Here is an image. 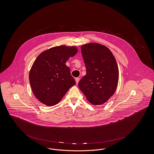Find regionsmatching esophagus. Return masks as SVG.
I'll use <instances>...</instances> for the list:
<instances>
[{
  "mask_svg": "<svg viewBox=\"0 0 154 154\" xmlns=\"http://www.w3.org/2000/svg\"><path fill=\"white\" fill-rule=\"evenodd\" d=\"M79 80H80V78H76L75 79V81H76V84H78V82L79 81Z\"/></svg>",
  "mask_w": 154,
  "mask_h": 154,
  "instance_id": "esophagus-1",
  "label": "esophagus"
}]
</instances>
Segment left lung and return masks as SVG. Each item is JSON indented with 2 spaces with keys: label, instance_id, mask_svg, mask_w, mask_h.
<instances>
[{
  "label": "left lung",
  "instance_id": "left-lung-1",
  "mask_svg": "<svg viewBox=\"0 0 154 154\" xmlns=\"http://www.w3.org/2000/svg\"><path fill=\"white\" fill-rule=\"evenodd\" d=\"M86 74L79 82V88L94 105L106 102L115 92L119 82V68L110 50L97 43L81 47Z\"/></svg>",
  "mask_w": 154,
  "mask_h": 154
}]
</instances>
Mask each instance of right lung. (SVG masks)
Instances as JSON below:
<instances>
[{"label": "right lung", "instance_id": "1", "mask_svg": "<svg viewBox=\"0 0 154 154\" xmlns=\"http://www.w3.org/2000/svg\"><path fill=\"white\" fill-rule=\"evenodd\" d=\"M78 51L75 47L60 45L42 52L36 58L29 74L32 92L47 106L59 102L75 85L66 62Z\"/></svg>", "mask_w": 154, "mask_h": 154}]
</instances>
